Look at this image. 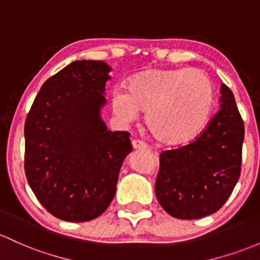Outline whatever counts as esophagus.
<instances>
[{
	"mask_svg": "<svg viewBox=\"0 0 260 260\" xmlns=\"http://www.w3.org/2000/svg\"><path fill=\"white\" fill-rule=\"evenodd\" d=\"M131 144H133V147L135 150H145L147 147V145L141 140H133Z\"/></svg>",
	"mask_w": 260,
	"mask_h": 260,
	"instance_id": "1",
	"label": "esophagus"
}]
</instances>
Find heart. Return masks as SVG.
Instances as JSON below:
<instances>
[{
    "label": "heart",
    "mask_w": 260,
    "mask_h": 260,
    "mask_svg": "<svg viewBox=\"0 0 260 260\" xmlns=\"http://www.w3.org/2000/svg\"><path fill=\"white\" fill-rule=\"evenodd\" d=\"M214 88L200 69H150L134 75L127 93L114 90L113 110L120 120L134 121L146 114L147 129L160 144L178 146L194 140L211 115Z\"/></svg>",
    "instance_id": "obj_1"
}]
</instances>
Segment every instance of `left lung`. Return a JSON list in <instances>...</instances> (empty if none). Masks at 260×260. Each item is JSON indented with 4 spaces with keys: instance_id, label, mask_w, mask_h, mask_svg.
<instances>
[{
    "instance_id": "left-lung-1",
    "label": "left lung",
    "mask_w": 260,
    "mask_h": 260,
    "mask_svg": "<svg viewBox=\"0 0 260 260\" xmlns=\"http://www.w3.org/2000/svg\"><path fill=\"white\" fill-rule=\"evenodd\" d=\"M220 94V109L196 140L160 153L156 197L175 218L217 212L241 176L244 124L231 89L222 84Z\"/></svg>"
}]
</instances>
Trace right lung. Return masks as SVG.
Here are the masks:
<instances>
[{
	"mask_svg": "<svg viewBox=\"0 0 260 260\" xmlns=\"http://www.w3.org/2000/svg\"><path fill=\"white\" fill-rule=\"evenodd\" d=\"M110 67L77 60L44 82L24 124V171L44 208L67 222L105 212L120 167L131 152L130 134L110 131L100 118Z\"/></svg>",
	"mask_w": 260,
	"mask_h": 260,
	"instance_id": "1",
	"label": "right lung"
}]
</instances>
